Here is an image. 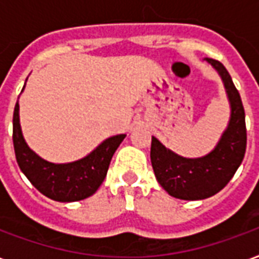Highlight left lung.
I'll list each match as a JSON object with an SVG mask.
<instances>
[{
  "label": "left lung",
  "instance_id": "left-lung-1",
  "mask_svg": "<svg viewBox=\"0 0 259 259\" xmlns=\"http://www.w3.org/2000/svg\"><path fill=\"white\" fill-rule=\"evenodd\" d=\"M225 85L230 104L228 127L211 152L200 158H185L169 150L152 136L151 163L158 183L169 195L180 200H204L228 185L243 161L247 146L245 113L233 80L219 61L205 58Z\"/></svg>",
  "mask_w": 259,
  "mask_h": 259
}]
</instances>
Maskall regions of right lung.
<instances>
[{"instance_id":"obj_1","label":"right lung","mask_w":259,"mask_h":259,"mask_svg":"<svg viewBox=\"0 0 259 259\" xmlns=\"http://www.w3.org/2000/svg\"><path fill=\"white\" fill-rule=\"evenodd\" d=\"M124 137L126 135L112 136L89 155L73 162H50L27 146L20 127L19 102L15 105L12 139L18 165L31 185L54 201L73 202L94 194L105 179L109 162Z\"/></svg>"}]
</instances>
